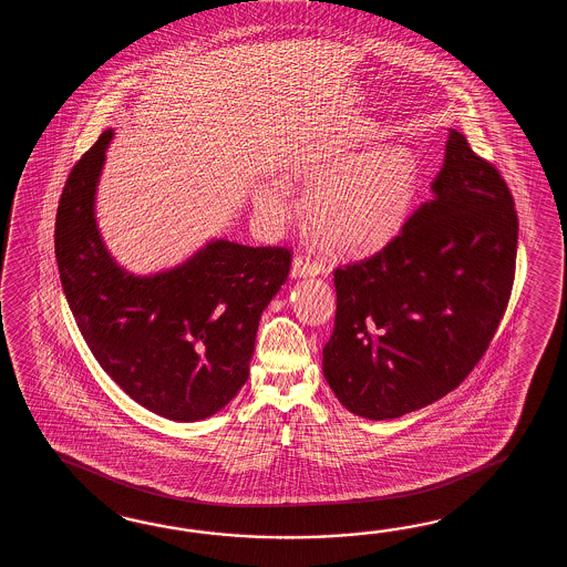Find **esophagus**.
Segmentation results:
<instances>
[{"label":"esophagus","instance_id":"34e87169","mask_svg":"<svg viewBox=\"0 0 567 567\" xmlns=\"http://www.w3.org/2000/svg\"><path fill=\"white\" fill-rule=\"evenodd\" d=\"M326 267L322 261H316L310 255H296L291 264V278H313L322 276Z\"/></svg>","mask_w":567,"mask_h":567}]
</instances>
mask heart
<instances>
[{
	"label": "heart",
	"mask_w": 567,
	"mask_h": 567,
	"mask_svg": "<svg viewBox=\"0 0 567 567\" xmlns=\"http://www.w3.org/2000/svg\"><path fill=\"white\" fill-rule=\"evenodd\" d=\"M293 176L310 186L306 217L326 243L367 249L386 239L408 215L417 188V159L408 147H381L337 159H308ZM289 190L261 182L254 205L278 223L289 208Z\"/></svg>",
	"instance_id": "1"
}]
</instances>
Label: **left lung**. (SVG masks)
I'll return each instance as SVG.
<instances>
[{"instance_id": "1", "label": "left lung", "mask_w": 567, "mask_h": 567, "mask_svg": "<svg viewBox=\"0 0 567 567\" xmlns=\"http://www.w3.org/2000/svg\"><path fill=\"white\" fill-rule=\"evenodd\" d=\"M518 220L498 169L447 133L444 164L395 239L334 271V332L322 371L364 420L444 398L488 349L511 298Z\"/></svg>"}]
</instances>
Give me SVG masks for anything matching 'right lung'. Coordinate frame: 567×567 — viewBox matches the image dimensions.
I'll return each mask as SVG.
<instances>
[{"label": "right lung", "instance_id": "add662e5", "mask_svg": "<svg viewBox=\"0 0 567 567\" xmlns=\"http://www.w3.org/2000/svg\"><path fill=\"white\" fill-rule=\"evenodd\" d=\"M111 140L113 130L101 133L62 190L54 249L64 296L96 362L135 403L172 422L206 420L245 385L291 254L210 239L178 266L127 271L95 217Z\"/></svg>", "mask_w": 567, "mask_h": 567}]
</instances>
